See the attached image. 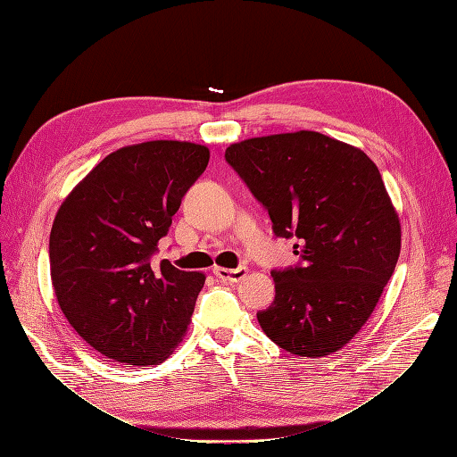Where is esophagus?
<instances>
[{
	"label": "esophagus",
	"mask_w": 457,
	"mask_h": 457,
	"mask_svg": "<svg viewBox=\"0 0 457 457\" xmlns=\"http://www.w3.org/2000/svg\"><path fill=\"white\" fill-rule=\"evenodd\" d=\"M213 274L217 276L219 280H225V282H238L242 280L244 276L247 274L245 267H238V269H225V267H215Z\"/></svg>",
	"instance_id": "34e87169"
}]
</instances>
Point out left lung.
I'll use <instances>...</instances> for the list:
<instances>
[{"label": "left lung", "instance_id": "left-lung-1", "mask_svg": "<svg viewBox=\"0 0 457 457\" xmlns=\"http://www.w3.org/2000/svg\"><path fill=\"white\" fill-rule=\"evenodd\" d=\"M225 158L262 204L297 267L272 270L262 331L297 356H326L366 324L395 272L400 220L381 173L361 148L316 131L253 137Z\"/></svg>", "mask_w": 457, "mask_h": 457}]
</instances>
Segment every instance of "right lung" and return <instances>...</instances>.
<instances>
[{
    "mask_svg": "<svg viewBox=\"0 0 457 457\" xmlns=\"http://www.w3.org/2000/svg\"><path fill=\"white\" fill-rule=\"evenodd\" d=\"M210 150L148 141L108 154L59 207L51 282L78 336L120 364L150 366L183 341L205 274L152 262Z\"/></svg>",
    "mask_w": 457,
    "mask_h": 457,
    "instance_id": "obj_1",
    "label": "right lung"
}]
</instances>
